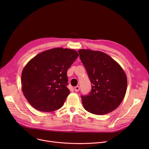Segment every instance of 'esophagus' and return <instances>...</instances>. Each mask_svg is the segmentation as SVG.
<instances>
[{
    "mask_svg": "<svg viewBox=\"0 0 149 149\" xmlns=\"http://www.w3.org/2000/svg\"><path fill=\"white\" fill-rule=\"evenodd\" d=\"M74 89L75 91V92H79L80 91V87L79 86H75L74 88Z\"/></svg>",
    "mask_w": 149,
    "mask_h": 149,
    "instance_id": "obj_1",
    "label": "esophagus"
}]
</instances>
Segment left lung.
Instances as JSON below:
<instances>
[{"label": "left lung", "mask_w": 149, "mask_h": 149, "mask_svg": "<svg viewBox=\"0 0 149 149\" xmlns=\"http://www.w3.org/2000/svg\"><path fill=\"white\" fill-rule=\"evenodd\" d=\"M80 58L87 71L92 89L81 95L84 108L95 115H104L116 109L127 89L126 74L107 54L90 49H80Z\"/></svg>", "instance_id": "8db88e82"}]
</instances>
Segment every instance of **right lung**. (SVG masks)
<instances>
[{
    "mask_svg": "<svg viewBox=\"0 0 149 149\" xmlns=\"http://www.w3.org/2000/svg\"><path fill=\"white\" fill-rule=\"evenodd\" d=\"M78 57L75 50L57 48L31 59L22 73V91L29 103L42 112L61 108L70 93L67 71Z\"/></svg>",
    "mask_w": 149,
    "mask_h": 149,
    "instance_id": "right-lung-1",
    "label": "right lung"
}]
</instances>
